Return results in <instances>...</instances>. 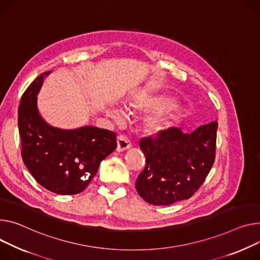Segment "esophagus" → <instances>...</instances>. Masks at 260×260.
<instances>
[{
    "mask_svg": "<svg viewBox=\"0 0 260 260\" xmlns=\"http://www.w3.org/2000/svg\"><path fill=\"white\" fill-rule=\"evenodd\" d=\"M131 141L128 140V138L125 136H118L117 137V147L116 150L118 152H122L131 148Z\"/></svg>",
    "mask_w": 260,
    "mask_h": 260,
    "instance_id": "1",
    "label": "esophagus"
}]
</instances>
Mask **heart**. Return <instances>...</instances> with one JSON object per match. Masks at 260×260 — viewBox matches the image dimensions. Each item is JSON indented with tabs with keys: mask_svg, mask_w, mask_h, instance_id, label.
<instances>
[{
	"mask_svg": "<svg viewBox=\"0 0 260 260\" xmlns=\"http://www.w3.org/2000/svg\"><path fill=\"white\" fill-rule=\"evenodd\" d=\"M127 105L131 109L138 111H158L145 118L144 128L147 133L157 135L171 128L175 124L176 116L169 112V110L174 109L177 103L174 99L164 97V96H152L145 93H138L132 96L128 100ZM107 114L113 118H119L122 115L118 107L109 106L106 110Z\"/></svg>",
	"mask_w": 260,
	"mask_h": 260,
	"instance_id": "obj_1",
	"label": "heart"
}]
</instances>
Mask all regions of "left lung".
I'll list each match as a JSON object with an SVG mask.
<instances>
[{
	"label": "left lung",
	"instance_id": "8db88e82",
	"mask_svg": "<svg viewBox=\"0 0 260 260\" xmlns=\"http://www.w3.org/2000/svg\"><path fill=\"white\" fill-rule=\"evenodd\" d=\"M216 131L212 121L190 134L172 127L141 139L146 164L136 181L138 194L155 206L191 198L214 163Z\"/></svg>",
	"mask_w": 260,
	"mask_h": 260
}]
</instances>
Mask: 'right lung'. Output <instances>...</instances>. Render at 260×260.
Returning a JSON list of instances; mask_svg holds the SVG:
<instances>
[{"label": "right lung", "instance_id": "1", "mask_svg": "<svg viewBox=\"0 0 260 260\" xmlns=\"http://www.w3.org/2000/svg\"><path fill=\"white\" fill-rule=\"evenodd\" d=\"M50 73L36 78L22 96V157L32 177L49 191L77 194L95 177L101 161L116 149V135L92 125L62 129L49 124L39 111L38 95Z\"/></svg>", "mask_w": 260, "mask_h": 260}]
</instances>
